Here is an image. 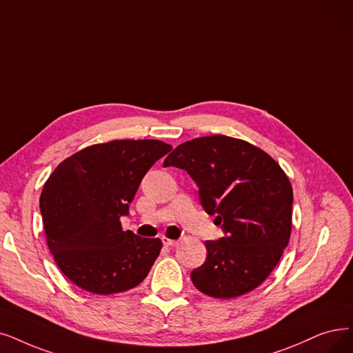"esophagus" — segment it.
<instances>
[{"label": "esophagus", "mask_w": 353, "mask_h": 353, "mask_svg": "<svg viewBox=\"0 0 353 353\" xmlns=\"http://www.w3.org/2000/svg\"><path fill=\"white\" fill-rule=\"evenodd\" d=\"M162 242L165 246H176L178 245V241H174V239H169L166 236L162 237Z\"/></svg>", "instance_id": "obj_1"}]
</instances>
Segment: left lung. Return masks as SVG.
<instances>
[{"mask_svg":"<svg viewBox=\"0 0 353 353\" xmlns=\"http://www.w3.org/2000/svg\"><path fill=\"white\" fill-rule=\"evenodd\" d=\"M199 185L205 213L225 233L207 241L205 262L191 272L196 290L236 299L270 276L290 242L292 187L284 169L262 149L223 134L188 140L169 153Z\"/></svg>","mask_w":353,"mask_h":353,"instance_id":"left-lung-1","label":"left lung"}]
</instances>
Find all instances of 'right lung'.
<instances>
[{"label": "right lung", "mask_w": 353, "mask_h": 353, "mask_svg": "<svg viewBox=\"0 0 353 353\" xmlns=\"http://www.w3.org/2000/svg\"><path fill=\"white\" fill-rule=\"evenodd\" d=\"M171 149L153 139L111 140L74 153L50 174L40 195L46 242L77 287L107 295L148 276L162 241L124 232L120 217L149 168Z\"/></svg>", "instance_id": "add662e5"}]
</instances>
